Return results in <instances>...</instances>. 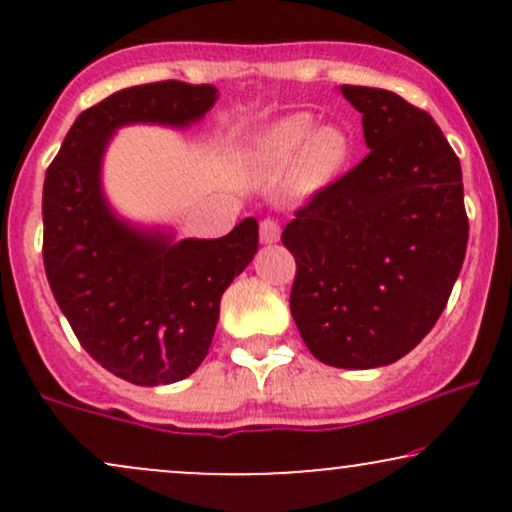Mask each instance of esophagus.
Wrapping results in <instances>:
<instances>
[{
	"mask_svg": "<svg viewBox=\"0 0 512 512\" xmlns=\"http://www.w3.org/2000/svg\"><path fill=\"white\" fill-rule=\"evenodd\" d=\"M281 238V228H279V223H276L274 219H264L262 223H260V240L264 245H272V243H276V240Z\"/></svg>",
	"mask_w": 512,
	"mask_h": 512,
	"instance_id": "obj_1",
	"label": "esophagus"
}]
</instances>
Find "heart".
<instances>
[{"mask_svg":"<svg viewBox=\"0 0 512 512\" xmlns=\"http://www.w3.org/2000/svg\"><path fill=\"white\" fill-rule=\"evenodd\" d=\"M354 158V137L339 122L317 125L315 115L293 113L262 127L252 137L250 161L262 175L291 168L289 185L296 197H313L344 175Z\"/></svg>","mask_w":512,"mask_h":512,"instance_id":"obj_1","label":"heart"}]
</instances>
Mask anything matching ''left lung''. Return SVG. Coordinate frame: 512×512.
Segmentation results:
<instances>
[{
    "instance_id": "left-lung-1",
    "label": "left lung",
    "mask_w": 512,
    "mask_h": 512,
    "mask_svg": "<svg viewBox=\"0 0 512 512\" xmlns=\"http://www.w3.org/2000/svg\"><path fill=\"white\" fill-rule=\"evenodd\" d=\"M370 154L286 223L291 315L317 361L407 356L448 303L467 252L462 168L433 117L385 88L342 86Z\"/></svg>"
}]
</instances>
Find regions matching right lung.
<instances>
[{"instance_id":"right-lung-1","label":"right lung","mask_w":512,"mask_h":512,"mask_svg":"<svg viewBox=\"0 0 512 512\" xmlns=\"http://www.w3.org/2000/svg\"><path fill=\"white\" fill-rule=\"evenodd\" d=\"M216 88L158 81L122 88L76 117L43 185V262L52 296L81 346L132 385L185 380L209 354L223 291L257 252L248 216L223 238H175L113 209L103 158L127 125L187 129Z\"/></svg>"}]
</instances>
